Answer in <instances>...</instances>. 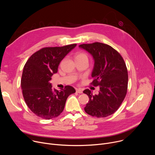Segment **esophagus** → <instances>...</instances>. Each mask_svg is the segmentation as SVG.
<instances>
[{
  "mask_svg": "<svg viewBox=\"0 0 155 155\" xmlns=\"http://www.w3.org/2000/svg\"><path fill=\"white\" fill-rule=\"evenodd\" d=\"M76 92L78 93H79V94L83 93L82 90H81V89H80V88H78V89H77V90H76Z\"/></svg>",
  "mask_w": 155,
  "mask_h": 155,
  "instance_id": "34e87169",
  "label": "esophagus"
}]
</instances>
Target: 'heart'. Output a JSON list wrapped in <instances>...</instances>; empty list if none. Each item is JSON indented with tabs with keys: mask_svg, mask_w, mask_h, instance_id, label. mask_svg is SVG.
<instances>
[{
	"mask_svg": "<svg viewBox=\"0 0 155 155\" xmlns=\"http://www.w3.org/2000/svg\"><path fill=\"white\" fill-rule=\"evenodd\" d=\"M74 58L76 61H81V60H88V56L87 53L83 51H79L75 53Z\"/></svg>",
	"mask_w": 155,
	"mask_h": 155,
	"instance_id": "b5f03b06",
	"label": "heart"
}]
</instances>
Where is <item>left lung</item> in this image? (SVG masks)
Wrapping results in <instances>:
<instances>
[{"label":"left lung","instance_id":"left-lung-1","mask_svg":"<svg viewBox=\"0 0 155 155\" xmlns=\"http://www.w3.org/2000/svg\"><path fill=\"white\" fill-rule=\"evenodd\" d=\"M90 53L94 60L91 83L99 86L98 94L93 95L86 89L83 93L89 97L84 107L86 114L104 118L114 114L124 101L127 90L128 75L124 61L112 47L100 42L79 45Z\"/></svg>","mask_w":155,"mask_h":155}]
</instances>
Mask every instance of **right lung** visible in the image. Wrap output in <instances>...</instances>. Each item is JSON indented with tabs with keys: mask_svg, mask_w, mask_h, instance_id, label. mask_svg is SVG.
I'll use <instances>...</instances> for the list:
<instances>
[{
	"mask_svg": "<svg viewBox=\"0 0 155 155\" xmlns=\"http://www.w3.org/2000/svg\"><path fill=\"white\" fill-rule=\"evenodd\" d=\"M76 45L43 48L34 53L25 64L21 89L28 107L37 117L45 120L58 117L69 96L75 93L71 86H65L60 91L53 89L50 81L57 73L61 61Z\"/></svg>",
	"mask_w": 155,
	"mask_h": 155,
	"instance_id": "obj_1",
	"label": "right lung"
}]
</instances>
